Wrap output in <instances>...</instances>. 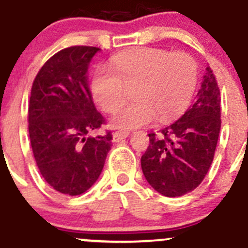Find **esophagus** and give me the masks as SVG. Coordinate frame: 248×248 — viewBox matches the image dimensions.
<instances>
[{
  "mask_svg": "<svg viewBox=\"0 0 248 248\" xmlns=\"http://www.w3.org/2000/svg\"><path fill=\"white\" fill-rule=\"evenodd\" d=\"M127 137H129V132H124V131H117L112 134V141L114 142H119L121 140L126 139Z\"/></svg>",
  "mask_w": 248,
  "mask_h": 248,
  "instance_id": "esophagus-1",
  "label": "esophagus"
}]
</instances>
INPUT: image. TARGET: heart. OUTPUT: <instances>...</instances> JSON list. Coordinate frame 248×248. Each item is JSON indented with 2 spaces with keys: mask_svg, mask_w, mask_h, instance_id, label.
<instances>
[{
  "mask_svg": "<svg viewBox=\"0 0 248 248\" xmlns=\"http://www.w3.org/2000/svg\"><path fill=\"white\" fill-rule=\"evenodd\" d=\"M198 67L186 52L169 54L156 47H136L116 55L110 71H98L92 78L91 93L106 112L116 111L125 90L132 89L135 101L120 108L111 124L136 129L158 117L168 122L179 116L193 97Z\"/></svg>",
  "mask_w": 248,
  "mask_h": 248,
  "instance_id": "b5f03b06",
  "label": "heart"
}]
</instances>
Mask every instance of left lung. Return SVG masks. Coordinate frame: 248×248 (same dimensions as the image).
<instances>
[{"instance_id":"left-lung-1","label":"left lung","mask_w":248,"mask_h":248,"mask_svg":"<svg viewBox=\"0 0 248 248\" xmlns=\"http://www.w3.org/2000/svg\"><path fill=\"white\" fill-rule=\"evenodd\" d=\"M219 103L216 77L207 66L193 104L158 134H149L141 169L158 193L181 197L202 184L214 161L221 129Z\"/></svg>"}]
</instances>
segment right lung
Here are the masks:
<instances>
[{
    "label": "right lung",
    "mask_w": 248,
    "mask_h": 248,
    "mask_svg": "<svg viewBox=\"0 0 248 248\" xmlns=\"http://www.w3.org/2000/svg\"><path fill=\"white\" fill-rule=\"evenodd\" d=\"M99 50L86 46L60 50L43 64L32 84V152L49 186L68 196L84 193L97 181L111 149V132L90 136L106 124L87 82V68Z\"/></svg>",
    "instance_id": "right-lung-1"
}]
</instances>
